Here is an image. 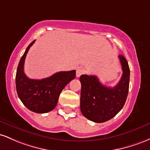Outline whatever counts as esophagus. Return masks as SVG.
I'll list each match as a JSON object with an SVG mask.
<instances>
[{
  "mask_svg": "<svg viewBox=\"0 0 150 150\" xmlns=\"http://www.w3.org/2000/svg\"><path fill=\"white\" fill-rule=\"evenodd\" d=\"M84 73V70L81 68L77 69L76 70V77H80L81 75H82Z\"/></svg>",
  "mask_w": 150,
  "mask_h": 150,
  "instance_id": "esophagus-1",
  "label": "esophagus"
}]
</instances>
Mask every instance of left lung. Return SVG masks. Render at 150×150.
<instances>
[{"instance_id":"left-lung-1","label":"left lung","mask_w":150,"mask_h":150,"mask_svg":"<svg viewBox=\"0 0 150 150\" xmlns=\"http://www.w3.org/2000/svg\"><path fill=\"white\" fill-rule=\"evenodd\" d=\"M118 58L122 75L113 88L103 85L96 76H80L81 111L84 117L93 122L100 123L110 120L125 105L129 90V68L125 57L119 55Z\"/></svg>"}]
</instances>
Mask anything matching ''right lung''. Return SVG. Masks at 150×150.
<instances>
[{
  "mask_svg": "<svg viewBox=\"0 0 150 150\" xmlns=\"http://www.w3.org/2000/svg\"><path fill=\"white\" fill-rule=\"evenodd\" d=\"M35 41L30 44L20 60L16 76V90L27 108L37 113H45L56 107L62 91L75 78L76 71L57 72L41 80L28 78L24 73L25 59Z\"/></svg>",
  "mask_w": 150,
  "mask_h": 150,
  "instance_id": "obj_1",
  "label": "right lung"
}]
</instances>
